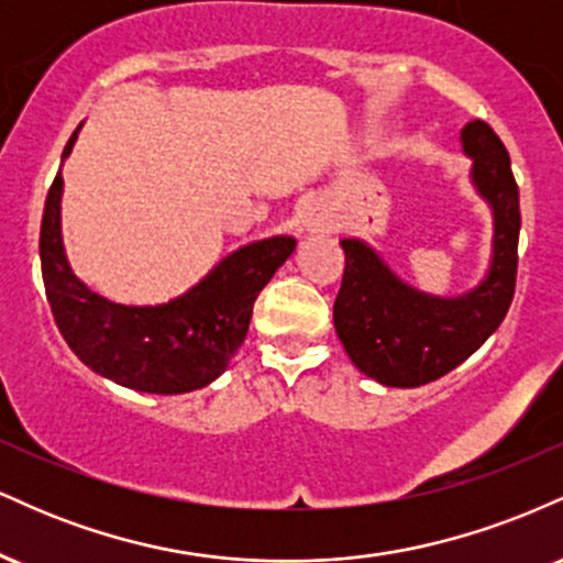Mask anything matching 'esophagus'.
Masks as SVG:
<instances>
[{
	"label": "esophagus",
	"mask_w": 563,
	"mask_h": 563,
	"mask_svg": "<svg viewBox=\"0 0 563 563\" xmlns=\"http://www.w3.org/2000/svg\"><path fill=\"white\" fill-rule=\"evenodd\" d=\"M322 228H325V222H322L320 214H307V217H303V222H301V230L303 232H320Z\"/></svg>",
	"instance_id": "obj_1"
}]
</instances>
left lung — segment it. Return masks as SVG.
<instances>
[{
    "mask_svg": "<svg viewBox=\"0 0 563 563\" xmlns=\"http://www.w3.org/2000/svg\"><path fill=\"white\" fill-rule=\"evenodd\" d=\"M471 158V185L493 214V251L482 280L455 296H439L402 280L363 238H344V280L333 325L349 360L367 378L412 389L466 363L506 318L516 286L519 187L506 145L484 121L461 129Z\"/></svg>",
    "mask_w": 563,
    "mask_h": 563,
    "instance_id": "left-lung-1",
    "label": "left lung"
}]
</instances>
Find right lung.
<instances>
[{"mask_svg":"<svg viewBox=\"0 0 563 563\" xmlns=\"http://www.w3.org/2000/svg\"><path fill=\"white\" fill-rule=\"evenodd\" d=\"M70 134L63 161L79 140ZM63 174L44 200L42 277L57 328L97 376L145 394H187L228 371L249 333L260 290L294 254L288 235L238 245L196 286L164 303H119L100 296L70 267L63 243Z\"/></svg>","mask_w":563,"mask_h":563,"instance_id":"add662e5","label":"right lung"}]
</instances>
